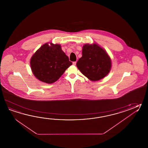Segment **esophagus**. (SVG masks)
<instances>
[{
	"instance_id": "obj_1",
	"label": "esophagus",
	"mask_w": 148,
	"mask_h": 148,
	"mask_svg": "<svg viewBox=\"0 0 148 148\" xmlns=\"http://www.w3.org/2000/svg\"><path fill=\"white\" fill-rule=\"evenodd\" d=\"M76 62H73V65H76Z\"/></svg>"
}]
</instances>
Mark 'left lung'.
Returning <instances> with one entry per match:
<instances>
[{
    "mask_svg": "<svg viewBox=\"0 0 148 148\" xmlns=\"http://www.w3.org/2000/svg\"><path fill=\"white\" fill-rule=\"evenodd\" d=\"M76 66L88 79L97 81L108 74L111 60L107 53L97 44H85L82 49V56Z\"/></svg>",
    "mask_w": 148,
    "mask_h": 148,
    "instance_id": "left-lung-1",
    "label": "left lung"
}]
</instances>
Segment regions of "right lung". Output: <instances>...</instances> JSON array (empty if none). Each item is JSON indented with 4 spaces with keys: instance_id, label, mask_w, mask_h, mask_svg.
<instances>
[{
    "instance_id": "right-lung-1",
    "label": "right lung",
    "mask_w": 148,
    "mask_h": 148,
    "mask_svg": "<svg viewBox=\"0 0 148 148\" xmlns=\"http://www.w3.org/2000/svg\"><path fill=\"white\" fill-rule=\"evenodd\" d=\"M72 64L58 44L46 43L37 51L30 60V66L35 76L51 84L56 81Z\"/></svg>"
}]
</instances>
